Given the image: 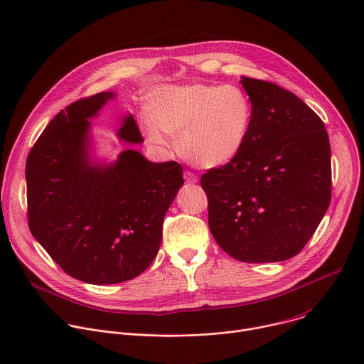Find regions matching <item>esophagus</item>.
<instances>
[{
  "instance_id": "esophagus-1",
  "label": "esophagus",
  "mask_w": 364,
  "mask_h": 364,
  "mask_svg": "<svg viewBox=\"0 0 364 364\" xmlns=\"http://www.w3.org/2000/svg\"><path fill=\"white\" fill-rule=\"evenodd\" d=\"M183 178H185V182H188V183H195V182H198V176L195 175V173H192V172H189V171H185Z\"/></svg>"
}]
</instances>
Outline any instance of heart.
Masks as SVG:
<instances>
[{
  "instance_id": "heart-1",
  "label": "heart",
  "mask_w": 364,
  "mask_h": 364,
  "mask_svg": "<svg viewBox=\"0 0 364 364\" xmlns=\"http://www.w3.org/2000/svg\"><path fill=\"white\" fill-rule=\"evenodd\" d=\"M149 114L141 122L147 141L166 147L167 134L178 135L179 154L210 169L229 163L242 150L252 124V103L237 86L192 82L154 90Z\"/></svg>"
}]
</instances>
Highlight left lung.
Segmentation results:
<instances>
[{"label":"left lung","instance_id":"obj_1","mask_svg":"<svg viewBox=\"0 0 364 364\" xmlns=\"http://www.w3.org/2000/svg\"><path fill=\"white\" fill-rule=\"evenodd\" d=\"M252 124L239 154L201 176L208 226L242 262L297 255L331 201V147L322 119L275 82L242 77Z\"/></svg>","mask_w":364,"mask_h":364}]
</instances>
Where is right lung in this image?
Wrapping results in <instances>:
<instances>
[{
	"label": "right lung",
	"mask_w": 364,
	"mask_h": 364,
	"mask_svg": "<svg viewBox=\"0 0 364 364\" xmlns=\"http://www.w3.org/2000/svg\"><path fill=\"white\" fill-rule=\"evenodd\" d=\"M114 96L102 92L68 105L26 161L32 235L64 272L97 286L128 282L149 268L164 214L183 183L178 161L151 163L135 150L107 167L89 163L87 119ZM118 135L127 143L143 141L131 115Z\"/></svg>",
	"instance_id": "add662e5"
}]
</instances>
